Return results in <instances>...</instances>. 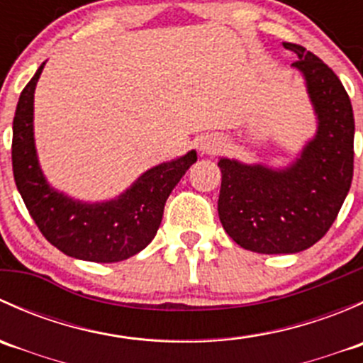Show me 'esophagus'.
Wrapping results in <instances>:
<instances>
[{
    "label": "esophagus",
    "mask_w": 363,
    "mask_h": 363,
    "mask_svg": "<svg viewBox=\"0 0 363 363\" xmlns=\"http://www.w3.org/2000/svg\"><path fill=\"white\" fill-rule=\"evenodd\" d=\"M199 151L202 152V155H212V152L219 151V147H221V140L216 137H203L199 140Z\"/></svg>",
    "instance_id": "1"
}]
</instances>
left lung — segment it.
I'll return each instance as SVG.
<instances>
[{
	"mask_svg": "<svg viewBox=\"0 0 363 363\" xmlns=\"http://www.w3.org/2000/svg\"><path fill=\"white\" fill-rule=\"evenodd\" d=\"M291 67L302 73L316 113V133L288 167L219 158V221L244 250L291 255L316 244L337 218L353 179L354 119L339 77L295 43Z\"/></svg>",
	"mask_w": 363,
	"mask_h": 363,
	"instance_id": "8db88e82",
	"label": "left lung"
}]
</instances>
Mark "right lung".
<instances>
[{"label": "right lung", "instance_id": "right-lung-1", "mask_svg": "<svg viewBox=\"0 0 363 363\" xmlns=\"http://www.w3.org/2000/svg\"><path fill=\"white\" fill-rule=\"evenodd\" d=\"M43 67L21 93L13 117L17 189L43 237L65 255L96 263L123 262L155 239L168 195L196 161V151L149 168L112 200L82 202L57 191L43 175L35 145V89Z\"/></svg>", "mask_w": 363, "mask_h": 363}]
</instances>
